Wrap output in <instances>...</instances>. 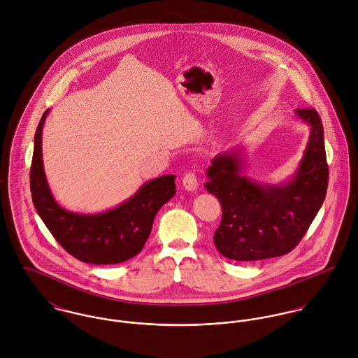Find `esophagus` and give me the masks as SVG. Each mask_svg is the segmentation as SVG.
Returning a JSON list of instances; mask_svg holds the SVG:
<instances>
[{
  "instance_id": "esophagus-1",
  "label": "esophagus",
  "mask_w": 358,
  "mask_h": 358,
  "mask_svg": "<svg viewBox=\"0 0 358 358\" xmlns=\"http://www.w3.org/2000/svg\"><path fill=\"white\" fill-rule=\"evenodd\" d=\"M182 183H183V187L189 192H194L197 190L199 187V180H197V176L194 172H187L183 179H182Z\"/></svg>"
}]
</instances>
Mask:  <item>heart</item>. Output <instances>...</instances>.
I'll use <instances>...</instances> for the list:
<instances>
[{
  "label": "heart",
  "instance_id": "obj_1",
  "mask_svg": "<svg viewBox=\"0 0 358 358\" xmlns=\"http://www.w3.org/2000/svg\"><path fill=\"white\" fill-rule=\"evenodd\" d=\"M149 152H150L149 148H148V146H143V149H142V152H141V155H146Z\"/></svg>",
  "mask_w": 358,
  "mask_h": 358
}]
</instances>
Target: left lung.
Returning <instances> with one entry per match:
<instances>
[{
	"instance_id": "8db88e82",
	"label": "left lung",
	"mask_w": 358,
	"mask_h": 358,
	"mask_svg": "<svg viewBox=\"0 0 358 358\" xmlns=\"http://www.w3.org/2000/svg\"><path fill=\"white\" fill-rule=\"evenodd\" d=\"M295 114L310 127V136L291 180L263 185L250 179L243 173L241 149L217 154L206 169L205 187L222 204L213 243L224 257L252 262L287 255L325 200L328 165L321 118L314 108H298Z\"/></svg>"
}]
</instances>
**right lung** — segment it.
I'll list each match as a JSON object with an SVG mask.
<instances>
[{"label": "right lung", "instance_id": "add662e5", "mask_svg": "<svg viewBox=\"0 0 358 358\" xmlns=\"http://www.w3.org/2000/svg\"><path fill=\"white\" fill-rule=\"evenodd\" d=\"M50 110L37 127L30 169V190L37 213L55 240L76 259L91 264H115L138 255L153 227L159 208L176 193L175 175L149 180L122 204L99 212L77 213L57 204L43 162V128Z\"/></svg>", "mask_w": 358, "mask_h": 358}]
</instances>
